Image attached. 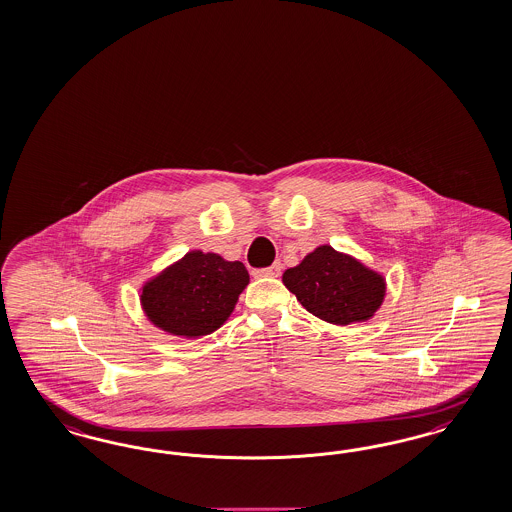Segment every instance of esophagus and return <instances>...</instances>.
Returning a JSON list of instances; mask_svg holds the SVG:
<instances>
[{"label":"esophagus","mask_w":512,"mask_h":512,"mask_svg":"<svg viewBox=\"0 0 512 512\" xmlns=\"http://www.w3.org/2000/svg\"><path fill=\"white\" fill-rule=\"evenodd\" d=\"M255 274L261 276V278H278L279 274H281V263H274L272 266H268V268L257 270Z\"/></svg>","instance_id":"esophagus-1"}]
</instances>
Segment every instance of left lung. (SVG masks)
I'll return each instance as SVG.
<instances>
[{"mask_svg": "<svg viewBox=\"0 0 512 512\" xmlns=\"http://www.w3.org/2000/svg\"><path fill=\"white\" fill-rule=\"evenodd\" d=\"M283 285L315 317L340 326L370 321L387 295L383 274L328 244L287 268Z\"/></svg>", "mask_w": 512, "mask_h": 512, "instance_id": "obj_1", "label": "left lung"}]
</instances>
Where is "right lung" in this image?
Instances as JSON below:
<instances>
[{"label": "right lung", "mask_w": 512, "mask_h": 512, "mask_svg": "<svg viewBox=\"0 0 512 512\" xmlns=\"http://www.w3.org/2000/svg\"><path fill=\"white\" fill-rule=\"evenodd\" d=\"M248 283L240 261L193 249L142 285L140 306L163 332L195 340L216 332L231 317Z\"/></svg>", "instance_id": "1"}]
</instances>
